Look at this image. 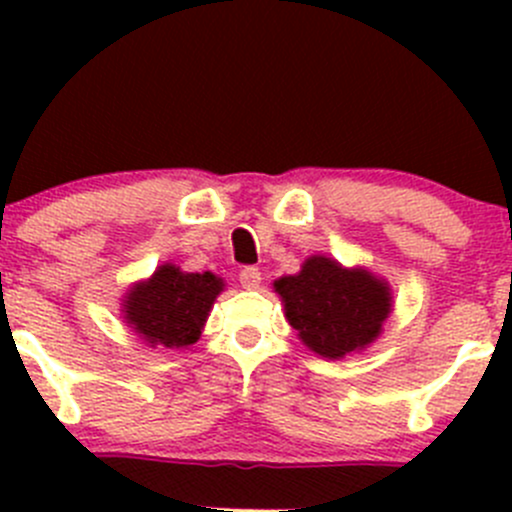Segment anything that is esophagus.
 Instances as JSON below:
<instances>
[{"mask_svg":"<svg viewBox=\"0 0 512 512\" xmlns=\"http://www.w3.org/2000/svg\"><path fill=\"white\" fill-rule=\"evenodd\" d=\"M237 280H240L242 287L255 289V287H260L262 272L257 270V267H245V270H240V275H237Z\"/></svg>","mask_w":512,"mask_h":512,"instance_id":"34e87169","label":"esophagus"}]
</instances>
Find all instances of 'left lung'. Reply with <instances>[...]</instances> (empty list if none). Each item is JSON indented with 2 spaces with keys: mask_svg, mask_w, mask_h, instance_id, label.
<instances>
[{
  "mask_svg": "<svg viewBox=\"0 0 512 512\" xmlns=\"http://www.w3.org/2000/svg\"><path fill=\"white\" fill-rule=\"evenodd\" d=\"M275 289L299 339L327 359L374 342L391 312L386 282L364 270H344L329 257H309L299 275L282 277Z\"/></svg>",
  "mask_w": 512,
  "mask_h": 512,
  "instance_id": "obj_1",
  "label": "left lung"
}]
</instances>
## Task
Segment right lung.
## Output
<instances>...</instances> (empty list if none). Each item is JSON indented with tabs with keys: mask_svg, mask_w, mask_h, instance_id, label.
I'll return each instance as SVG.
<instances>
[{
	"mask_svg": "<svg viewBox=\"0 0 512 512\" xmlns=\"http://www.w3.org/2000/svg\"><path fill=\"white\" fill-rule=\"evenodd\" d=\"M223 280L213 272H180L175 265L158 267L126 297V319L151 347L180 349L198 342Z\"/></svg>",
	"mask_w": 512,
	"mask_h": 512,
	"instance_id": "obj_1",
	"label": "right lung"
}]
</instances>
